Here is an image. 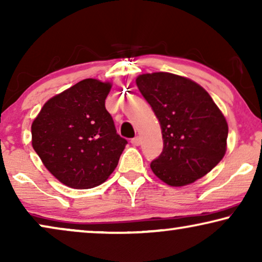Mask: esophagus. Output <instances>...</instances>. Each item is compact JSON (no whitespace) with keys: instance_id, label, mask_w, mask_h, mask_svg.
Segmentation results:
<instances>
[{"instance_id":"esophagus-1","label":"esophagus","mask_w":262,"mask_h":262,"mask_svg":"<svg viewBox=\"0 0 262 262\" xmlns=\"http://www.w3.org/2000/svg\"><path fill=\"white\" fill-rule=\"evenodd\" d=\"M131 143H132V145H139V144H141V137L136 136L135 138L131 139Z\"/></svg>"}]
</instances>
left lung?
<instances>
[{
    "instance_id": "left-lung-1",
    "label": "left lung",
    "mask_w": 262,
    "mask_h": 262,
    "mask_svg": "<svg viewBox=\"0 0 262 262\" xmlns=\"http://www.w3.org/2000/svg\"><path fill=\"white\" fill-rule=\"evenodd\" d=\"M136 83L162 128L163 150L150 163L154 174L180 187L212 170L227 150L228 124L209 93L169 73L139 75Z\"/></svg>"
}]
</instances>
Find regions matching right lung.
Returning <instances> with one entry per match:
<instances>
[{
    "mask_svg": "<svg viewBox=\"0 0 262 262\" xmlns=\"http://www.w3.org/2000/svg\"><path fill=\"white\" fill-rule=\"evenodd\" d=\"M111 87L94 78L80 81L50 99L32 124L35 152L50 173L71 188L105 182L127 144L105 107Z\"/></svg>",
    "mask_w": 262,
    "mask_h": 262,
    "instance_id": "obj_1",
    "label": "right lung"
}]
</instances>
